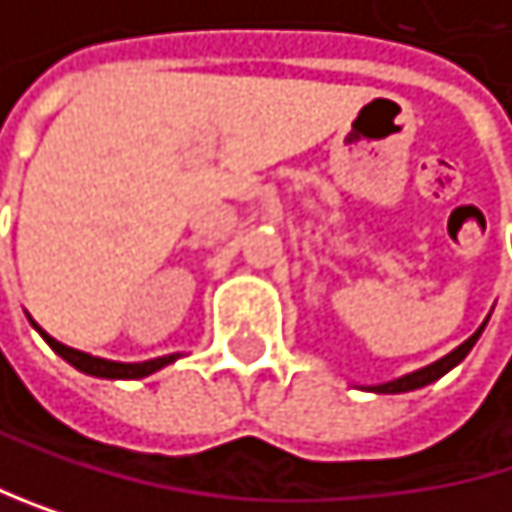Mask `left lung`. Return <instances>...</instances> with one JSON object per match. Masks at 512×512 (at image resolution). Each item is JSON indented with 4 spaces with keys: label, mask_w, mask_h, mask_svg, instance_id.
Wrapping results in <instances>:
<instances>
[{
    "label": "left lung",
    "mask_w": 512,
    "mask_h": 512,
    "mask_svg": "<svg viewBox=\"0 0 512 512\" xmlns=\"http://www.w3.org/2000/svg\"><path fill=\"white\" fill-rule=\"evenodd\" d=\"M482 329H485V323L473 332V336H470L467 342H461L455 351H449V354L440 357L437 363H430V366H424V369H415V372H409V375H400V378H394V381H385V385H363V391H372V394H406V391H415V388L430 385V381L443 378L449 369H455V366L470 354V348H473L476 339L482 336Z\"/></svg>",
    "instance_id": "1"
}]
</instances>
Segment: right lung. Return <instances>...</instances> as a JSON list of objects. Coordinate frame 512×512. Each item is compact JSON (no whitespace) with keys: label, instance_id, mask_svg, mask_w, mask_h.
<instances>
[{"label":"right lung","instance_id":"add662e5","mask_svg":"<svg viewBox=\"0 0 512 512\" xmlns=\"http://www.w3.org/2000/svg\"><path fill=\"white\" fill-rule=\"evenodd\" d=\"M33 323V320H30ZM39 332H42V339L69 363V366H75L79 372H85V375H94V378H146V375H152V372H158V369H164L167 363H173V360H180L183 354H167V357H155V360H143V363H118V360H103V357H94V354H85V351H75V348H69V345H63V342H57V339H51L48 332L39 326V323H33Z\"/></svg>","mask_w":512,"mask_h":512}]
</instances>
